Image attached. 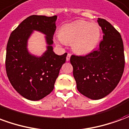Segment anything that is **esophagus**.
<instances>
[{
    "mask_svg": "<svg viewBox=\"0 0 129 129\" xmlns=\"http://www.w3.org/2000/svg\"><path fill=\"white\" fill-rule=\"evenodd\" d=\"M70 56H71V54H68L67 56H66V61H70Z\"/></svg>",
    "mask_w": 129,
    "mask_h": 129,
    "instance_id": "obj_1",
    "label": "esophagus"
}]
</instances>
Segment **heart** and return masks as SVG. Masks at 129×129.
<instances>
[{"label": "heart", "instance_id": "heart-1", "mask_svg": "<svg viewBox=\"0 0 129 129\" xmlns=\"http://www.w3.org/2000/svg\"><path fill=\"white\" fill-rule=\"evenodd\" d=\"M100 38L101 29L98 24L79 20L62 25L54 41L59 46L70 43L74 52L84 55L95 50Z\"/></svg>", "mask_w": 129, "mask_h": 129}]
</instances>
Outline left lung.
Segmentation results:
<instances>
[{"label":"left lung","instance_id":"obj_1","mask_svg":"<svg viewBox=\"0 0 129 129\" xmlns=\"http://www.w3.org/2000/svg\"><path fill=\"white\" fill-rule=\"evenodd\" d=\"M104 35L100 48L84 56L72 55L70 63L79 92L91 100L110 94L121 79L124 68L121 35L109 22L98 18Z\"/></svg>","mask_w":129,"mask_h":129}]
</instances>
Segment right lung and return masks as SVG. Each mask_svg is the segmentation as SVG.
<instances>
[{
    "label": "right lung",
    "mask_w": 129,
    "mask_h": 129,
    "mask_svg": "<svg viewBox=\"0 0 129 129\" xmlns=\"http://www.w3.org/2000/svg\"><path fill=\"white\" fill-rule=\"evenodd\" d=\"M56 19V15L30 16L10 34L6 50V72L14 88L27 100L38 101L49 95L66 60L67 53L57 55L53 51ZM34 31L45 35L46 50L41 56L32 54L27 48Z\"/></svg>",
    "instance_id": "1"
}]
</instances>
